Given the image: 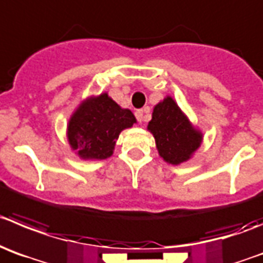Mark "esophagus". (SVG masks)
Instances as JSON below:
<instances>
[{
    "instance_id": "1",
    "label": "esophagus",
    "mask_w": 263,
    "mask_h": 263,
    "mask_svg": "<svg viewBox=\"0 0 263 263\" xmlns=\"http://www.w3.org/2000/svg\"><path fill=\"white\" fill-rule=\"evenodd\" d=\"M135 115H136V119L139 120L140 123H141V122H144V111H143V110H136Z\"/></svg>"
}]
</instances>
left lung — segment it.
I'll return each mask as SVG.
<instances>
[{"label": "left lung", "instance_id": "8db88e82", "mask_svg": "<svg viewBox=\"0 0 263 263\" xmlns=\"http://www.w3.org/2000/svg\"><path fill=\"white\" fill-rule=\"evenodd\" d=\"M148 129L156 139L159 156L171 165L188 161L202 141V134L193 128L171 97L154 106Z\"/></svg>", "mask_w": 263, "mask_h": 263}]
</instances>
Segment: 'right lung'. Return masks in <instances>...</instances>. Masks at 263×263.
Returning <instances> with one entry per match:
<instances>
[{
  "label": "right lung",
  "instance_id": "1",
  "mask_svg": "<svg viewBox=\"0 0 263 263\" xmlns=\"http://www.w3.org/2000/svg\"><path fill=\"white\" fill-rule=\"evenodd\" d=\"M134 123L131 110L122 109L102 93L88 98L73 112L67 127L68 143L83 159L109 158L120 132Z\"/></svg>",
  "mask_w": 263,
  "mask_h": 263
}]
</instances>
